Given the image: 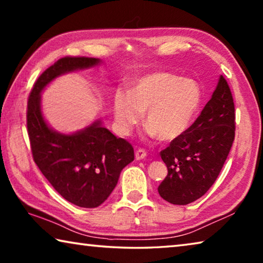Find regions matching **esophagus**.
I'll list each match as a JSON object with an SVG mask.
<instances>
[{"label":"esophagus","instance_id":"esophagus-1","mask_svg":"<svg viewBox=\"0 0 263 263\" xmlns=\"http://www.w3.org/2000/svg\"><path fill=\"white\" fill-rule=\"evenodd\" d=\"M146 155H147V153H146V151L145 149H142V148H138L137 151H136V159L137 160H141V159H144Z\"/></svg>","mask_w":263,"mask_h":263}]
</instances>
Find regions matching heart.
I'll use <instances>...</instances> for the list:
<instances>
[{
  "instance_id": "heart-1",
  "label": "heart",
  "mask_w": 263,
  "mask_h": 263,
  "mask_svg": "<svg viewBox=\"0 0 263 263\" xmlns=\"http://www.w3.org/2000/svg\"><path fill=\"white\" fill-rule=\"evenodd\" d=\"M201 102V88L194 80L168 72L144 75L133 83L131 92L124 89L115 92L116 131L128 136L146 111L149 135L163 141L175 140L193 124Z\"/></svg>"
}]
</instances>
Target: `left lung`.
<instances>
[{
	"label": "left lung",
	"mask_w": 263,
	"mask_h": 263,
	"mask_svg": "<svg viewBox=\"0 0 263 263\" xmlns=\"http://www.w3.org/2000/svg\"><path fill=\"white\" fill-rule=\"evenodd\" d=\"M235 135L232 92L220 77L211 100L185 133L160 152L168 174L159 195L175 205H186L215 183L228 159Z\"/></svg>",
	"instance_id": "obj_1"
}]
</instances>
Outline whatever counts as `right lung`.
Masks as SVG:
<instances>
[{"mask_svg":"<svg viewBox=\"0 0 263 263\" xmlns=\"http://www.w3.org/2000/svg\"><path fill=\"white\" fill-rule=\"evenodd\" d=\"M99 62L88 57H64L55 61L34 82L26 109L33 161L66 201L87 209L100 206L109 197L122 169L135 160V151L130 142L102 127L100 122L70 136L52 131L41 112V91L60 74Z\"/></svg>","mask_w":263,"mask_h":263,"instance_id":"obj_1","label":"right lung"}]
</instances>
